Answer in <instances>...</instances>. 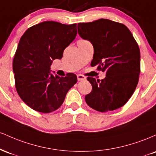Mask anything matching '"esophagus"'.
Wrapping results in <instances>:
<instances>
[{
    "mask_svg": "<svg viewBox=\"0 0 156 156\" xmlns=\"http://www.w3.org/2000/svg\"><path fill=\"white\" fill-rule=\"evenodd\" d=\"M77 78H78V80H83L86 79L85 76H83V75H78Z\"/></svg>",
    "mask_w": 156,
    "mask_h": 156,
    "instance_id": "1",
    "label": "esophagus"
}]
</instances>
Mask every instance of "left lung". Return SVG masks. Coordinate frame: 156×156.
<instances>
[{"instance_id": "obj_1", "label": "left lung", "mask_w": 156, "mask_h": 156, "mask_svg": "<svg viewBox=\"0 0 156 156\" xmlns=\"http://www.w3.org/2000/svg\"><path fill=\"white\" fill-rule=\"evenodd\" d=\"M78 34L94 47L91 66L105 73L103 80L87 77L92 89L87 105L101 112L123 106L133 94L140 73V51L130 31L108 19L78 24Z\"/></svg>"}]
</instances>
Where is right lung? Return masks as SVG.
Wrapping results in <instances>:
<instances>
[{
  "label": "right lung",
  "instance_id": "right-lung-1",
  "mask_svg": "<svg viewBox=\"0 0 156 156\" xmlns=\"http://www.w3.org/2000/svg\"><path fill=\"white\" fill-rule=\"evenodd\" d=\"M76 25L45 21L28 28L20 38L13 59L15 88L22 101L37 112L58 109L76 83L74 73L59 77L50 73L53 60L61 59L76 38Z\"/></svg>",
  "mask_w": 156,
  "mask_h": 156
}]
</instances>
